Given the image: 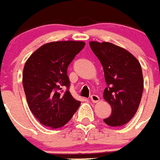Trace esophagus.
<instances>
[{
    "mask_svg": "<svg viewBox=\"0 0 160 160\" xmlns=\"http://www.w3.org/2000/svg\"><path fill=\"white\" fill-rule=\"evenodd\" d=\"M91 99L93 103H98L99 101V97L96 95H92L91 96Z\"/></svg>",
    "mask_w": 160,
    "mask_h": 160,
    "instance_id": "34e87169",
    "label": "esophagus"
}]
</instances>
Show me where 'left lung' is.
Here are the masks:
<instances>
[{"mask_svg": "<svg viewBox=\"0 0 160 160\" xmlns=\"http://www.w3.org/2000/svg\"><path fill=\"white\" fill-rule=\"evenodd\" d=\"M91 50L103 68L108 87L103 99L112 107L104 122L112 127L122 126L137 112L143 91L141 65L126 49L109 42L91 41Z\"/></svg>", "mask_w": 160, "mask_h": 160, "instance_id": "8db88e82", "label": "left lung"}]
</instances>
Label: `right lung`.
<instances>
[{
  "label": "right lung",
  "instance_id": "add662e5",
  "mask_svg": "<svg viewBox=\"0 0 160 160\" xmlns=\"http://www.w3.org/2000/svg\"><path fill=\"white\" fill-rule=\"evenodd\" d=\"M85 45L83 41L50 42L35 50L26 61L23 88L30 110L42 125L61 128L80 106L81 102L73 99L69 91L67 68Z\"/></svg>",
  "mask_w": 160,
  "mask_h": 160
}]
</instances>
